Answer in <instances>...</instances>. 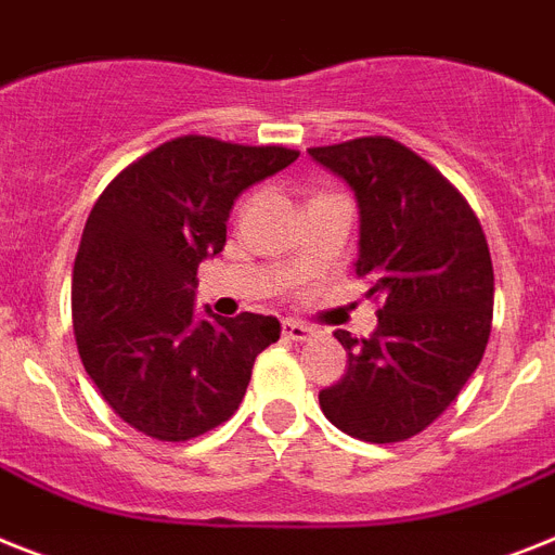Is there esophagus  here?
<instances>
[{"mask_svg": "<svg viewBox=\"0 0 555 555\" xmlns=\"http://www.w3.org/2000/svg\"><path fill=\"white\" fill-rule=\"evenodd\" d=\"M281 332H283V337H286V340H295V343L309 340L311 334H314L309 326H306V323H297V320H283Z\"/></svg>", "mask_w": 555, "mask_h": 555, "instance_id": "34e87169", "label": "esophagus"}]
</instances>
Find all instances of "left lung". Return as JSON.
Returning a JSON list of instances; mask_svg holds the SVG:
<instances>
[{
	"label": "left lung",
	"mask_w": 555,
	"mask_h": 555,
	"mask_svg": "<svg viewBox=\"0 0 555 555\" xmlns=\"http://www.w3.org/2000/svg\"><path fill=\"white\" fill-rule=\"evenodd\" d=\"M354 190L357 278L377 309L371 337L334 332L349 371L320 391L334 428L388 446L416 437L456 400L493 323V263L482 223L437 167L388 135L309 146Z\"/></svg>",
	"instance_id": "left-lung-1"
}]
</instances>
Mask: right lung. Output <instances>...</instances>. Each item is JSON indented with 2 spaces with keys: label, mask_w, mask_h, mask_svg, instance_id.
I'll list each match as a JSON object with an SVG mask.
<instances>
[{
  "label": "right lung",
  "mask_w": 555,
  "mask_h": 555,
  "mask_svg": "<svg viewBox=\"0 0 555 555\" xmlns=\"http://www.w3.org/2000/svg\"><path fill=\"white\" fill-rule=\"evenodd\" d=\"M281 144L178 135L118 172L87 215L73 267V332L85 371L124 423L186 442L235 414L281 323L241 311L195 318L198 263L227 244L246 186L297 158Z\"/></svg>",
  "instance_id": "right-lung-1"
}]
</instances>
